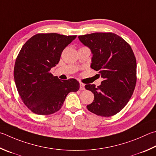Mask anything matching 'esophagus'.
I'll return each mask as SVG.
<instances>
[{
    "label": "esophagus",
    "instance_id": "obj_1",
    "mask_svg": "<svg viewBox=\"0 0 156 156\" xmlns=\"http://www.w3.org/2000/svg\"><path fill=\"white\" fill-rule=\"evenodd\" d=\"M80 90H84V84L83 83H80Z\"/></svg>",
    "mask_w": 156,
    "mask_h": 156
}]
</instances>
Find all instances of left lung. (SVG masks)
Instances as JSON below:
<instances>
[{
  "instance_id": "obj_1",
  "label": "left lung",
  "mask_w": 156,
  "mask_h": 156,
  "mask_svg": "<svg viewBox=\"0 0 156 156\" xmlns=\"http://www.w3.org/2000/svg\"><path fill=\"white\" fill-rule=\"evenodd\" d=\"M93 54L90 67L98 71L101 85L86 84L94 94L87 109L101 117H111L128 102L136 83V60L131 46L112 33H94L78 36Z\"/></svg>"
}]
</instances>
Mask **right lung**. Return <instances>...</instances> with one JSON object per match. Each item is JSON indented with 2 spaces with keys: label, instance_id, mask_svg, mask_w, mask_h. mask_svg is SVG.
Returning a JSON list of instances; mask_svg holds the SVG:
<instances>
[{
  "label": "right lung",
  "instance_id": "right-lung-1",
  "mask_svg": "<svg viewBox=\"0 0 156 156\" xmlns=\"http://www.w3.org/2000/svg\"><path fill=\"white\" fill-rule=\"evenodd\" d=\"M76 35L39 33L22 46L17 56L13 76L22 101L33 112L53 114L61 108L66 96L79 90L76 79L61 80L50 72L60 61L66 47Z\"/></svg>",
  "mask_w": 156,
  "mask_h": 156
}]
</instances>
